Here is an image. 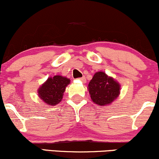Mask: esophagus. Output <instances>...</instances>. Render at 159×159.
I'll return each instance as SVG.
<instances>
[{"mask_svg": "<svg viewBox=\"0 0 159 159\" xmlns=\"http://www.w3.org/2000/svg\"><path fill=\"white\" fill-rule=\"evenodd\" d=\"M80 80H81V81L83 82V83H85V82H86V79H85V76H83V77L80 78Z\"/></svg>", "mask_w": 159, "mask_h": 159, "instance_id": "obj_1", "label": "esophagus"}]
</instances>
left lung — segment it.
Segmentation results:
<instances>
[{
	"label": "left lung",
	"instance_id": "8db88e82",
	"mask_svg": "<svg viewBox=\"0 0 159 159\" xmlns=\"http://www.w3.org/2000/svg\"><path fill=\"white\" fill-rule=\"evenodd\" d=\"M92 101L99 106H106L118 97L120 85L103 72H97L89 84Z\"/></svg>",
	"mask_w": 159,
	"mask_h": 159
}]
</instances>
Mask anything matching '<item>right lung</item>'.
I'll use <instances>...</instances> for the list:
<instances>
[{
  "mask_svg": "<svg viewBox=\"0 0 159 159\" xmlns=\"http://www.w3.org/2000/svg\"><path fill=\"white\" fill-rule=\"evenodd\" d=\"M69 83L70 80L61 76L48 78L39 89V98L48 105H57L62 99L65 88Z\"/></svg>",
  "mask_w": 159,
  "mask_h": 159,
  "instance_id": "add662e5",
  "label": "right lung"
}]
</instances>
